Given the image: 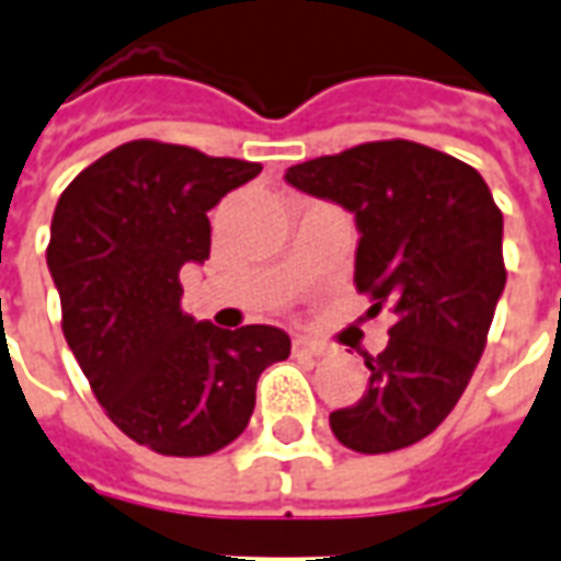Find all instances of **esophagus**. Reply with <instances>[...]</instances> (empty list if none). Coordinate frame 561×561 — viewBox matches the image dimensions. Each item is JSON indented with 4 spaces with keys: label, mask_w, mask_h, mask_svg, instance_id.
Returning <instances> with one entry per match:
<instances>
[{
    "label": "esophagus",
    "mask_w": 561,
    "mask_h": 561,
    "mask_svg": "<svg viewBox=\"0 0 561 561\" xmlns=\"http://www.w3.org/2000/svg\"><path fill=\"white\" fill-rule=\"evenodd\" d=\"M324 352H328V345H321L316 340H306V336L294 340V354H300V357H321Z\"/></svg>",
    "instance_id": "1"
}]
</instances>
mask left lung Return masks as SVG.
Returning <instances> with one entry per match:
<instances>
[{
	"mask_svg": "<svg viewBox=\"0 0 561 561\" xmlns=\"http://www.w3.org/2000/svg\"><path fill=\"white\" fill-rule=\"evenodd\" d=\"M285 180L352 213L354 285L397 316L388 348L366 357V393L330 414V430L360 454L421 442L462 397L505 291L490 188L466 161L414 140L360 144L294 164Z\"/></svg>",
	"mask_w": 561,
	"mask_h": 561,
	"instance_id": "obj_1",
	"label": "left lung"
}]
</instances>
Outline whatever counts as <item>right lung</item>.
Returning a JSON list of instances; mask_svg holds the SVG:
<instances>
[{
	"label": "right lung",
	"instance_id": "obj_1",
	"mask_svg": "<svg viewBox=\"0 0 561 561\" xmlns=\"http://www.w3.org/2000/svg\"><path fill=\"white\" fill-rule=\"evenodd\" d=\"M257 161L128 140L68 185L47 267L62 333L107 417L164 457H207L243 433L261 373L291 354L270 324L221 330L185 316L180 270L209 257V209Z\"/></svg>",
	"mask_w": 561,
	"mask_h": 561
}]
</instances>
